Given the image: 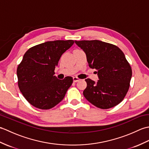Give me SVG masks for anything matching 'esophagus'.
Returning <instances> with one entry per match:
<instances>
[{"label":"esophagus","mask_w":149,"mask_h":149,"mask_svg":"<svg viewBox=\"0 0 149 149\" xmlns=\"http://www.w3.org/2000/svg\"><path fill=\"white\" fill-rule=\"evenodd\" d=\"M73 81H74V83H77V81H79V79L77 77H73Z\"/></svg>","instance_id":"obj_1"}]
</instances>
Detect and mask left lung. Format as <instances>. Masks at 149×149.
Listing matches in <instances>:
<instances>
[{
	"mask_svg": "<svg viewBox=\"0 0 149 149\" xmlns=\"http://www.w3.org/2000/svg\"><path fill=\"white\" fill-rule=\"evenodd\" d=\"M86 53L91 68L96 69L99 80L85 79L83 95L99 108L109 109L124 99L132 77L131 65L118 47L99 40L75 41Z\"/></svg>",
	"mask_w": 149,
	"mask_h": 149,
	"instance_id": "8db88e82",
	"label": "left lung"
}]
</instances>
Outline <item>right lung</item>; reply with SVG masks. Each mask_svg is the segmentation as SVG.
Returning <instances> with one entry per match:
<instances>
[{
  "instance_id": "obj_1",
  "label": "right lung",
  "mask_w": 149,
  "mask_h": 149,
  "mask_svg": "<svg viewBox=\"0 0 149 149\" xmlns=\"http://www.w3.org/2000/svg\"><path fill=\"white\" fill-rule=\"evenodd\" d=\"M74 43L72 40L47 42L25 53L17 70L18 85L25 99L34 107L51 109L65 97L73 78L58 79L54 70L61 55Z\"/></svg>"
}]
</instances>
